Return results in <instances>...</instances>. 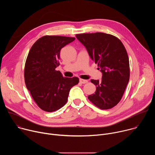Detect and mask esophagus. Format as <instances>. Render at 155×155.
Here are the masks:
<instances>
[{"mask_svg": "<svg viewBox=\"0 0 155 155\" xmlns=\"http://www.w3.org/2000/svg\"><path fill=\"white\" fill-rule=\"evenodd\" d=\"M80 82L81 83H82V84H84V83H87V82H88V81H87V80H84V79H81V78H80Z\"/></svg>", "mask_w": 155, "mask_h": 155, "instance_id": "obj_1", "label": "esophagus"}]
</instances>
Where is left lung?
I'll list each match as a JSON object with an SVG mask.
<instances>
[{
  "label": "left lung",
  "mask_w": 155,
  "mask_h": 155,
  "mask_svg": "<svg viewBox=\"0 0 155 155\" xmlns=\"http://www.w3.org/2000/svg\"><path fill=\"white\" fill-rule=\"evenodd\" d=\"M102 74V80H91L96 86L94 94L87 97L102 110L112 108L121 101L129 80V62L123 44L117 37L96 32L76 35Z\"/></svg>",
  "instance_id": "1"
}]
</instances>
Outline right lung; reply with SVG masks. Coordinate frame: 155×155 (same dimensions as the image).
I'll return each instance as SVG.
<instances>
[{"label": "right lung", "instance_id": "add662e5", "mask_svg": "<svg viewBox=\"0 0 155 155\" xmlns=\"http://www.w3.org/2000/svg\"><path fill=\"white\" fill-rule=\"evenodd\" d=\"M75 38L45 35L31 47L25 68L26 87L33 99L43 110L51 112L62 107L68 100L71 87L77 84V77H64L56 71L59 65L62 48Z\"/></svg>", "mask_w": 155, "mask_h": 155}]
</instances>
